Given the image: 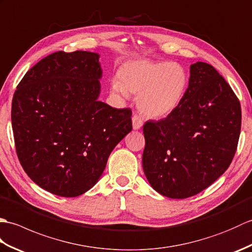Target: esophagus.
I'll use <instances>...</instances> for the list:
<instances>
[{"label": "esophagus", "mask_w": 252, "mask_h": 252, "mask_svg": "<svg viewBox=\"0 0 252 252\" xmlns=\"http://www.w3.org/2000/svg\"><path fill=\"white\" fill-rule=\"evenodd\" d=\"M132 126H133V129H134V130L141 129L142 126H143V119L141 118V116L134 115L132 117Z\"/></svg>", "instance_id": "obj_1"}]
</instances>
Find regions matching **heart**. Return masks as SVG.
Masks as SVG:
<instances>
[{
    "label": "heart",
    "mask_w": 252,
    "mask_h": 252,
    "mask_svg": "<svg viewBox=\"0 0 252 252\" xmlns=\"http://www.w3.org/2000/svg\"><path fill=\"white\" fill-rule=\"evenodd\" d=\"M119 80L111 83L112 92L127 97L137 95V108L153 119L164 118L178 108L183 100L189 74L178 63L168 61H131L118 71Z\"/></svg>",
    "instance_id": "obj_1"
}]
</instances>
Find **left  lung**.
I'll return each instance as SVG.
<instances>
[{
    "label": "left lung",
    "mask_w": 252,
    "mask_h": 252,
    "mask_svg": "<svg viewBox=\"0 0 252 252\" xmlns=\"http://www.w3.org/2000/svg\"><path fill=\"white\" fill-rule=\"evenodd\" d=\"M181 105L143 126V169L153 189L183 199L200 192L225 172L236 153L242 126L237 96L209 63L190 65Z\"/></svg>",
    "instance_id": "1"
}]
</instances>
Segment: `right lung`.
I'll return each mask as SVG.
<instances>
[{"label":"right lung","mask_w":252,"mask_h":252,"mask_svg":"<svg viewBox=\"0 0 252 252\" xmlns=\"http://www.w3.org/2000/svg\"><path fill=\"white\" fill-rule=\"evenodd\" d=\"M97 53L56 52L32 67L12 103L21 167L42 189L77 197L97 183L112 149L132 130L130 108L97 98Z\"/></svg>","instance_id":"obj_1"}]
</instances>
